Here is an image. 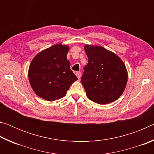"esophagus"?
I'll list each match as a JSON object with an SVG mask.
<instances>
[{
    "mask_svg": "<svg viewBox=\"0 0 154 154\" xmlns=\"http://www.w3.org/2000/svg\"><path fill=\"white\" fill-rule=\"evenodd\" d=\"M75 75H76V76L77 77L78 79H80V77H81V72H75Z\"/></svg>",
    "mask_w": 154,
    "mask_h": 154,
    "instance_id": "1",
    "label": "esophagus"
}]
</instances>
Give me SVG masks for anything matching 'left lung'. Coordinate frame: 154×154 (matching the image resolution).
Masks as SVG:
<instances>
[{
  "mask_svg": "<svg viewBox=\"0 0 154 154\" xmlns=\"http://www.w3.org/2000/svg\"><path fill=\"white\" fill-rule=\"evenodd\" d=\"M88 63L81 82L88 98L105 105L118 99L128 81L126 66L119 57L100 46L85 45Z\"/></svg>",
  "mask_w": 154,
  "mask_h": 154,
  "instance_id": "8db88e82",
  "label": "left lung"
}]
</instances>
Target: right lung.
Instances as JSON below:
<instances>
[{
    "mask_svg": "<svg viewBox=\"0 0 154 154\" xmlns=\"http://www.w3.org/2000/svg\"><path fill=\"white\" fill-rule=\"evenodd\" d=\"M69 47L56 44L38 53L31 62L28 79L39 97L54 101L66 95L77 77L70 69L66 58Z\"/></svg>",
    "mask_w": 154,
    "mask_h": 154,
    "instance_id": "right-lung-1",
    "label": "right lung"
}]
</instances>
